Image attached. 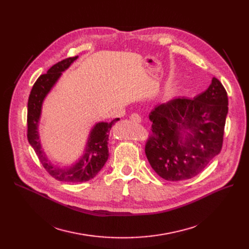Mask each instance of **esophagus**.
I'll use <instances>...</instances> for the list:
<instances>
[{
    "instance_id": "esophagus-1",
    "label": "esophagus",
    "mask_w": 249,
    "mask_h": 249,
    "mask_svg": "<svg viewBox=\"0 0 249 249\" xmlns=\"http://www.w3.org/2000/svg\"><path fill=\"white\" fill-rule=\"evenodd\" d=\"M130 119H131L133 122H136V123H140L141 122L140 115H138L136 113H133L131 116H130Z\"/></svg>"
}]
</instances>
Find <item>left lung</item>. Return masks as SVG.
Segmentation results:
<instances>
[{
    "instance_id": "1",
    "label": "left lung",
    "mask_w": 249,
    "mask_h": 249,
    "mask_svg": "<svg viewBox=\"0 0 249 249\" xmlns=\"http://www.w3.org/2000/svg\"><path fill=\"white\" fill-rule=\"evenodd\" d=\"M228 97L216 77L194 99L175 98L149 114L151 133L146 158L160 178L169 181L192 178L203 172L223 144Z\"/></svg>"
}]
</instances>
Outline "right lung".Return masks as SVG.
Here are the masks:
<instances>
[{
    "label": "right lung",
    "instance_id": "obj_1",
    "mask_svg": "<svg viewBox=\"0 0 249 249\" xmlns=\"http://www.w3.org/2000/svg\"><path fill=\"white\" fill-rule=\"evenodd\" d=\"M76 58L77 56L65 58L51 67L47 71V73L39 76L28 99L27 137L30 145L35 150L39 160L47 173L55 179L67 182L88 181L97 176L109 158L108 141L110 130L117 121L120 120L119 118H116L109 123L99 122L95 124L89 132L84 154L74 164L67 167H58L48 160L42 149L38 132L42 104L51 89L59 80L62 72L68 70Z\"/></svg>",
    "mask_w": 249,
    "mask_h": 249
}]
</instances>
